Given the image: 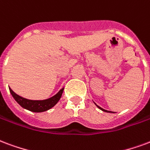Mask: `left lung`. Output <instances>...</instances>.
I'll use <instances>...</instances> for the list:
<instances>
[{
	"label": "left lung",
	"mask_w": 150,
	"mask_h": 150,
	"mask_svg": "<svg viewBox=\"0 0 150 150\" xmlns=\"http://www.w3.org/2000/svg\"><path fill=\"white\" fill-rule=\"evenodd\" d=\"M98 107V108H99V109L100 110H103V111H105V112H107V113H114V112H110V111H108V110H104V109H103V108H101L100 106H97Z\"/></svg>",
	"instance_id": "1"
}]
</instances>
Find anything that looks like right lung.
Masks as SVG:
<instances>
[{
	"mask_svg": "<svg viewBox=\"0 0 150 150\" xmlns=\"http://www.w3.org/2000/svg\"><path fill=\"white\" fill-rule=\"evenodd\" d=\"M9 91L11 95H13V97L14 98V99L23 108L33 112H44L51 109L52 107H53L56 103H58V101L60 99L61 96H62L64 88L61 89L53 97L50 98L48 99H45V100H30V99L24 98L23 97H21L20 95H16L11 88H9Z\"/></svg>",
	"mask_w": 150,
	"mask_h": 150,
	"instance_id": "add662e5",
	"label": "right lung"
}]
</instances>
